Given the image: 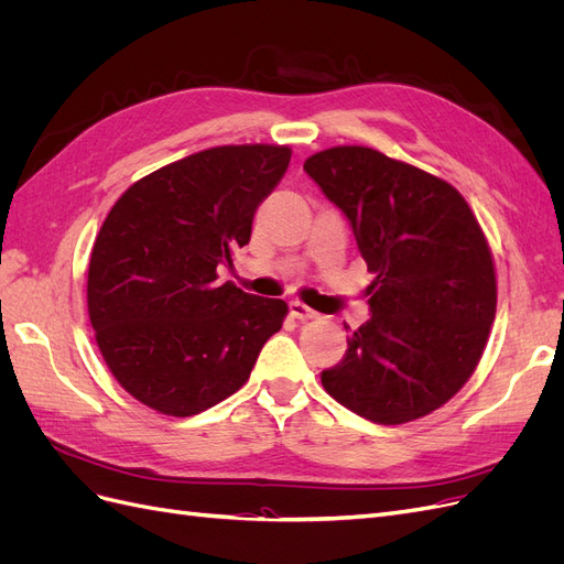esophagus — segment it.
I'll return each mask as SVG.
<instances>
[{
  "mask_svg": "<svg viewBox=\"0 0 564 564\" xmlns=\"http://www.w3.org/2000/svg\"><path fill=\"white\" fill-rule=\"evenodd\" d=\"M289 313H292V317H296V319L317 317V313L313 308H308V305H305V303H301V301H289Z\"/></svg>",
  "mask_w": 564,
  "mask_h": 564,
  "instance_id": "esophagus-1",
  "label": "esophagus"
}]
</instances>
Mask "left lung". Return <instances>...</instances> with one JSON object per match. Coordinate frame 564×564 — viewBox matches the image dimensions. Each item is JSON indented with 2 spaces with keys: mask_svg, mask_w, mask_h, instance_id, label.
<instances>
[{
  "mask_svg": "<svg viewBox=\"0 0 564 564\" xmlns=\"http://www.w3.org/2000/svg\"><path fill=\"white\" fill-rule=\"evenodd\" d=\"M303 172L348 218L377 275L369 319L319 373L324 390L373 423L431 414L470 379L497 313L480 226L449 183L379 150H322Z\"/></svg>",
  "mask_w": 564,
  "mask_h": 564,
  "instance_id": "1",
  "label": "left lung"
}]
</instances>
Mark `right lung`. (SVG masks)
<instances>
[{
  "mask_svg": "<svg viewBox=\"0 0 564 564\" xmlns=\"http://www.w3.org/2000/svg\"><path fill=\"white\" fill-rule=\"evenodd\" d=\"M292 150L220 145L158 169L115 202L89 261L98 348L131 395L193 416L240 390L286 303L218 282Z\"/></svg>",
  "mask_w": 564,
  "mask_h": 564,
  "instance_id": "1",
  "label": "right lung"
}]
</instances>
